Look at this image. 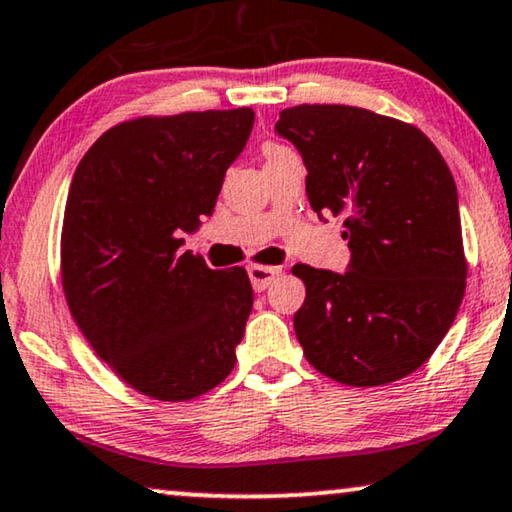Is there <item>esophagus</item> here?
Returning a JSON list of instances; mask_svg holds the SVG:
<instances>
[{"instance_id":"34e87169","label":"esophagus","mask_w":512,"mask_h":512,"mask_svg":"<svg viewBox=\"0 0 512 512\" xmlns=\"http://www.w3.org/2000/svg\"><path fill=\"white\" fill-rule=\"evenodd\" d=\"M283 269L280 266H264V264H250L248 266V276H250V283H253L255 292H262L266 287L271 285L273 278H278Z\"/></svg>"}]
</instances>
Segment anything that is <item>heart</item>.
Returning <instances> with one entry per match:
<instances>
[{"mask_svg":"<svg viewBox=\"0 0 512 512\" xmlns=\"http://www.w3.org/2000/svg\"><path fill=\"white\" fill-rule=\"evenodd\" d=\"M262 153H264V162L269 164V162H273V160H278V157L290 155L292 150H290V148H285V146H278V143H266Z\"/></svg>","mask_w":512,"mask_h":512,"instance_id":"b5f03b06","label":"heart"}]
</instances>
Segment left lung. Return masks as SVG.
<instances>
[{
    "instance_id": "1",
    "label": "left lung",
    "mask_w": 512,
    "mask_h": 512,
    "mask_svg": "<svg viewBox=\"0 0 512 512\" xmlns=\"http://www.w3.org/2000/svg\"><path fill=\"white\" fill-rule=\"evenodd\" d=\"M276 132L304 157L315 213L343 218L350 269L297 264L294 331L308 364L350 387L406 378L434 355L459 311L466 264L457 187L410 122L357 106L301 104Z\"/></svg>"
}]
</instances>
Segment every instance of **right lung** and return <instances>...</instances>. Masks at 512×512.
Returning a JSON list of instances; mask_svg holds the SVG:
<instances>
[{
  "mask_svg": "<svg viewBox=\"0 0 512 512\" xmlns=\"http://www.w3.org/2000/svg\"><path fill=\"white\" fill-rule=\"evenodd\" d=\"M255 113L141 115L99 136L64 206L60 276L71 318L136 392L190 401L236 364L253 285L243 266L181 253V232L211 215Z\"/></svg>",
  "mask_w": 512,
  "mask_h": 512,
  "instance_id": "add662e5",
  "label": "right lung"
}]
</instances>
